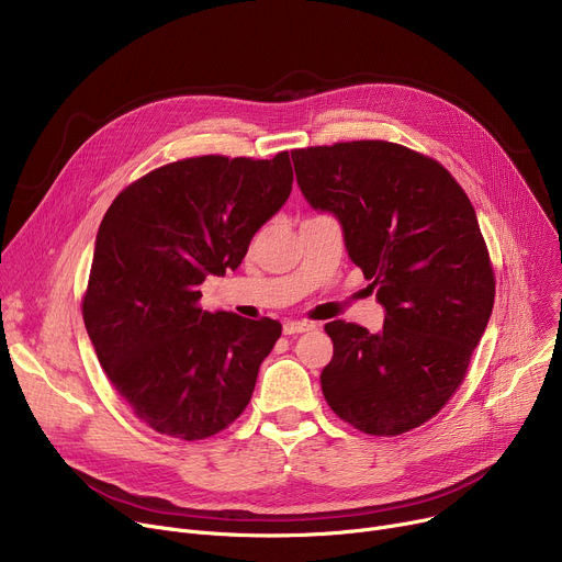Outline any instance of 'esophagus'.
<instances>
[{
	"instance_id": "esophagus-1",
	"label": "esophagus",
	"mask_w": 562,
	"mask_h": 562,
	"mask_svg": "<svg viewBox=\"0 0 562 562\" xmlns=\"http://www.w3.org/2000/svg\"><path fill=\"white\" fill-rule=\"evenodd\" d=\"M284 334H301V331H310V329H314V323H307V321H289V323H284Z\"/></svg>"
}]
</instances>
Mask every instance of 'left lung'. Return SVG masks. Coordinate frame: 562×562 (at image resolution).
<instances>
[{
	"label": "left lung",
	"instance_id": "1",
	"mask_svg": "<svg viewBox=\"0 0 562 562\" xmlns=\"http://www.w3.org/2000/svg\"><path fill=\"white\" fill-rule=\"evenodd\" d=\"M291 158L305 199L341 221L386 310L375 334L325 325L334 355L323 395L363 434H406L459 391L493 312L495 271L474 207L438 160L395 142L293 148Z\"/></svg>",
	"mask_w": 562,
	"mask_h": 562
}]
</instances>
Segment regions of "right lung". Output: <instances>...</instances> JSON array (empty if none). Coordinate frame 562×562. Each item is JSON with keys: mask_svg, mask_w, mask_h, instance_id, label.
Returning <instances> with one entry per match:
<instances>
[{"mask_svg": "<svg viewBox=\"0 0 562 562\" xmlns=\"http://www.w3.org/2000/svg\"><path fill=\"white\" fill-rule=\"evenodd\" d=\"M291 182L289 151L199 156L148 171L108 207L83 321L108 382L154 431L203 440L248 406L282 325L205 312L199 286L241 265Z\"/></svg>", "mask_w": 562, "mask_h": 562, "instance_id": "add662e5", "label": "right lung"}]
</instances>
